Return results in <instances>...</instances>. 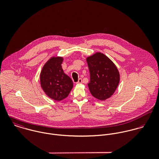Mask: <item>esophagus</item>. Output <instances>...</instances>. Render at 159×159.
<instances>
[{"instance_id": "1", "label": "esophagus", "mask_w": 159, "mask_h": 159, "mask_svg": "<svg viewBox=\"0 0 159 159\" xmlns=\"http://www.w3.org/2000/svg\"><path fill=\"white\" fill-rule=\"evenodd\" d=\"M82 83H83V82H82V79H81V78H80V79L78 80V81L76 83V84H82Z\"/></svg>"}]
</instances>
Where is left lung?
Wrapping results in <instances>:
<instances>
[{"label":"left lung","instance_id":"obj_1","mask_svg":"<svg viewBox=\"0 0 159 159\" xmlns=\"http://www.w3.org/2000/svg\"><path fill=\"white\" fill-rule=\"evenodd\" d=\"M86 61L90 73L88 87L92 95L102 101L110 98L120 81L118 68L108 57L100 52L87 57Z\"/></svg>","mask_w":159,"mask_h":159}]
</instances>
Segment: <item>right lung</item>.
I'll use <instances>...</instances> for the list:
<instances>
[{
	"label": "right lung",
	"instance_id": "1",
	"mask_svg": "<svg viewBox=\"0 0 159 159\" xmlns=\"http://www.w3.org/2000/svg\"><path fill=\"white\" fill-rule=\"evenodd\" d=\"M64 57L54 56L44 64L40 75L41 88L50 98L61 101L68 97L73 87L71 79L62 68Z\"/></svg>",
	"mask_w": 159,
	"mask_h": 159
}]
</instances>
